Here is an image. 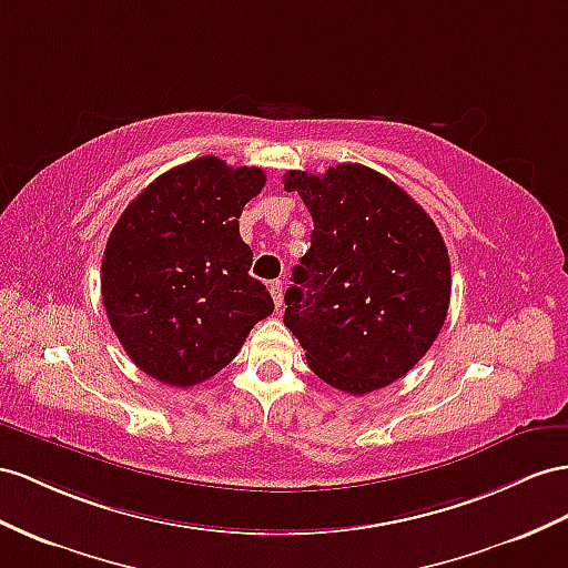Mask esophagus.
<instances>
[{
  "instance_id": "34e87169",
  "label": "esophagus",
  "mask_w": 568,
  "mask_h": 568,
  "mask_svg": "<svg viewBox=\"0 0 568 568\" xmlns=\"http://www.w3.org/2000/svg\"><path fill=\"white\" fill-rule=\"evenodd\" d=\"M268 290H271V297L275 302V307H283V281H273L268 285Z\"/></svg>"
}]
</instances>
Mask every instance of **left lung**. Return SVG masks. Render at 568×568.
Instances as JSON below:
<instances>
[{"label": "left lung", "instance_id": "left-lung-1", "mask_svg": "<svg viewBox=\"0 0 568 568\" xmlns=\"http://www.w3.org/2000/svg\"><path fill=\"white\" fill-rule=\"evenodd\" d=\"M285 189L314 221L283 316L307 365L353 396L400 379L446 322L450 264L439 227L396 182L357 163L290 170Z\"/></svg>", "mask_w": 568, "mask_h": 568}]
</instances>
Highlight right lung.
<instances>
[{"label":"right lung","mask_w":568,"mask_h":568,"mask_svg":"<svg viewBox=\"0 0 568 568\" xmlns=\"http://www.w3.org/2000/svg\"><path fill=\"white\" fill-rule=\"evenodd\" d=\"M261 168L203 155L160 174L129 203L103 256V304L134 365L168 386L211 379L273 312L240 237Z\"/></svg>","instance_id":"obj_1"}]
</instances>
